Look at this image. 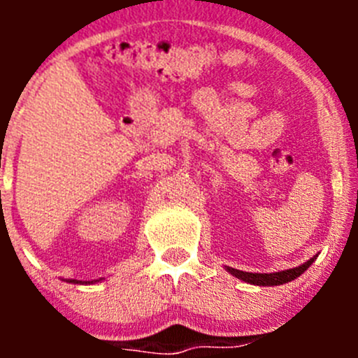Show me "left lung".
Returning a JSON list of instances; mask_svg holds the SVG:
<instances>
[{
	"label": "left lung",
	"mask_w": 358,
	"mask_h": 358,
	"mask_svg": "<svg viewBox=\"0 0 358 358\" xmlns=\"http://www.w3.org/2000/svg\"><path fill=\"white\" fill-rule=\"evenodd\" d=\"M315 260H317V255H315L314 258L306 260L305 264L297 265V267H292V268H285V271H280V273H245V271H238V268H233V267H226V271L229 274H233L235 278H238V280L249 283V285L276 287V285H283V283H289V281L301 276V274L305 273L306 268L314 264Z\"/></svg>",
	"instance_id": "1"
}]
</instances>
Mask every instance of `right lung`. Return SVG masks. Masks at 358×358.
I'll return each instance as SVG.
<instances>
[{"label": "right lung", "instance_id": "obj_1", "mask_svg": "<svg viewBox=\"0 0 358 358\" xmlns=\"http://www.w3.org/2000/svg\"><path fill=\"white\" fill-rule=\"evenodd\" d=\"M68 281V283H82V281H78V280H66ZM96 281H100V280H94V283H96Z\"/></svg>", "mask_w": 358, "mask_h": 358}]
</instances>
